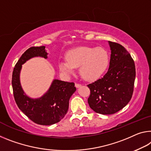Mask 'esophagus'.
I'll list each match as a JSON object with an SVG mask.
<instances>
[{"label": "esophagus", "instance_id": "34e87169", "mask_svg": "<svg viewBox=\"0 0 151 151\" xmlns=\"http://www.w3.org/2000/svg\"><path fill=\"white\" fill-rule=\"evenodd\" d=\"M81 86V84H79V83H75V87H76V88L80 87Z\"/></svg>", "mask_w": 151, "mask_h": 151}]
</instances>
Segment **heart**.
I'll return each mask as SVG.
<instances>
[{
  "label": "heart",
  "mask_w": 151,
  "mask_h": 151,
  "mask_svg": "<svg viewBox=\"0 0 151 151\" xmlns=\"http://www.w3.org/2000/svg\"><path fill=\"white\" fill-rule=\"evenodd\" d=\"M109 60V53L104 47L81 46L67 52L66 60L60 62L59 67L68 75L79 67V73L84 79L95 81L106 72Z\"/></svg>",
  "instance_id": "b5f03b06"
}]
</instances>
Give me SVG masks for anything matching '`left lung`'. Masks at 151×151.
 <instances>
[{
	"instance_id": "obj_1",
	"label": "left lung",
	"mask_w": 151,
	"mask_h": 151,
	"mask_svg": "<svg viewBox=\"0 0 151 151\" xmlns=\"http://www.w3.org/2000/svg\"><path fill=\"white\" fill-rule=\"evenodd\" d=\"M111 58L104 77L88 85V104L96 113L114 114L130 101L136 77L134 61L122 45L109 41Z\"/></svg>"
}]
</instances>
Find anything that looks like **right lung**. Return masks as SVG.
<instances>
[{
	"instance_id": "obj_1",
	"label": "right lung",
	"mask_w": 151,
	"mask_h": 151,
	"mask_svg": "<svg viewBox=\"0 0 151 151\" xmlns=\"http://www.w3.org/2000/svg\"><path fill=\"white\" fill-rule=\"evenodd\" d=\"M45 46L31 47L15 64L12 75V87L19 108L33 122L49 126L59 122L68 109L69 99L76 91L75 83L54 79L47 93L38 99L27 97L21 88L19 74L22 64L33 57L47 58Z\"/></svg>"
}]
</instances>
